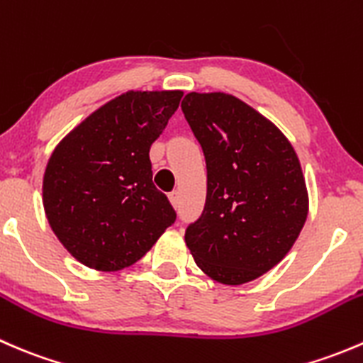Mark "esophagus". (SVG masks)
Segmentation results:
<instances>
[{"label":"esophagus","mask_w":363,"mask_h":363,"mask_svg":"<svg viewBox=\"0 0 363 363\" xmlns=\"http://www.w3.org/2000/svg\"><path fill=\"white\" fill-rule=\"evenodd\" d=\"M168 200H170L172 207L177 208L179 205H181V193H179V191H172L170 195H168Z\"/></svg>","instance_id":"1"}]
</instances>
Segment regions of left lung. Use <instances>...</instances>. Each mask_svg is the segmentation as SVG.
<instances>
[{
    "instance_id": "left-lung-1",
    "label": "left lung",
    "mask_w": 363,
    "mask_h": 363,
    "mask_svg": "<svg viewBox=\"0 0 363 363\" xmlns=\"http://www.w3.org/2000/svg\"><path fill=\"white\" fill-rule=\"evenodd\" d=\"M181 107L207 163L205 207L186 246L211 279L250 283L303 228L309 196L298 156L272 121L232 94L188 93Z\"/></svg>"
}]
</instances>
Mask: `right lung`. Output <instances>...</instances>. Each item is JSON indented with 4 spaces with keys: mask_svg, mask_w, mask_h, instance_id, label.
<instances>
[{
    "mask_svg": "<svg viewBox=\"0 0 363 363\" xmlns=\"http://www.w3.org/2000/svg\"><path fill=\"white\" fill-rule=\"evenodd\" d=\"M182 91H128L56 145L43 174L47 221L77 262L116 272L142 258L175 221L152 184L149 149Z\"/></svg>",
    "mask_w": 363,
    "mask_h": 363,
    "instance_id": "1",
    "label": "right lung"
}]
</instances>
